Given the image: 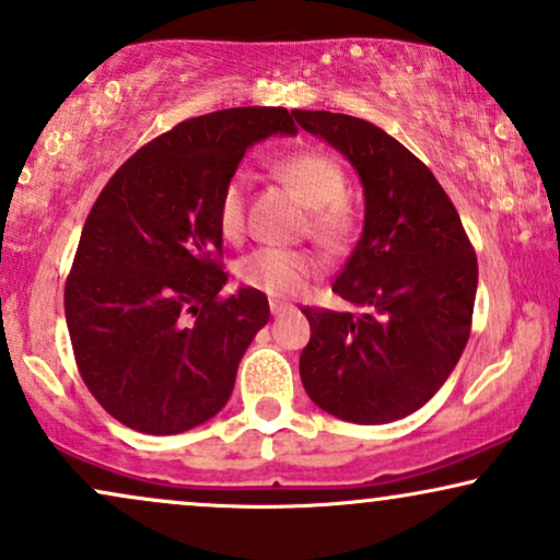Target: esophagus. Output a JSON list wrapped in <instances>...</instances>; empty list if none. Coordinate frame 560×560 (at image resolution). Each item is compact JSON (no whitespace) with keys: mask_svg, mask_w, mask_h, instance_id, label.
Masks as SVG:
<instances>
[{"mask_svg":"<svg viewBox=\"0 0 560 560\" xmlns=\"http://www.w3.org/2000/svg\"><path fill=\"white\" fill-rule=\"evenodd\" d=\"M292 305L289 302H279V300H271V315H284V313H292Z\"/></svg>","mask_w":560,"mask_h":560,"instance_id":"1","label":"esophagus"}]
</instances>
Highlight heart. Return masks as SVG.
I'll return each mask as SVG.
<instances>
[{
	"label": "heart",
	"mask_w": 560,
	"mask_h": 560,
	"mask_svg": "<svg viewBox=\"0 0 560 560\" xmlns=\"http://www.w3.org/2000/svg\"><path fill=\"white\" fill-rule=\"evenodd\" d=\"M279 174L300 198L313 208L310 213V234L328 253L345 250L354 234V213L345 200L347 179L341 166L331 156L318 151H302L281 161ZM245 174H234L226 182L215 206V219L226 240H240L245 234ZM320 273V260L307 250H279L262 247L245 255L237 262V276L245 287L258 289L268 298H298L315 276Z\"/></svg>",
	"instance_id": "1"
}]
</instances>
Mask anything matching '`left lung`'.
<instances>
[{
  "label": "left lung",
  "mask_w": 560,
  "mask_h": 560,
  "mask_svg": "<svg viewBox=\"0 0 560 560\" xmlns=\"http://www.w3.org/2000/svg\"><path fill=\"white\" fill-rule=\"evenodd\" d=\"M302 130L354 166L365 195L362 237L334 292L354 313L305 307L300 378L323 412L383 425L417 412L467 347L477 258L433 172L365 119L294 112Z\"/></svg>",
  "instance_id": "obj_1"
}]
</instances>
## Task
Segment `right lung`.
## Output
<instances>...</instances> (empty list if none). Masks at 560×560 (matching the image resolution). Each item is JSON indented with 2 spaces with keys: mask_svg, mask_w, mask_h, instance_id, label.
<instances>
[{
  "mask_svg": "<svg viewBox=\"0 0 560 560\" xmlns=\"http://www.w3.org/2000/svg\"><path fill=\"white\" fill-rule=\"evenodd\" d=\"M294 132L281 106L203 114L140 148L101 190L65 315L88 390L122 425L174 435L224 409L271 310L250 287L219 298L215 206L247 148Z\"/></svg>",
  "mask_w": 560,
  "mask_h": 560,
  "instance_id": "1",
  "label": "right lung"
}]
</instances>
